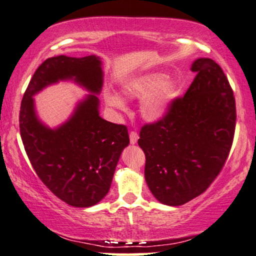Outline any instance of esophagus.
Masks as SVG:
<instances>
[{"mask_svg":"<svg viewBox=\"0 0 256 256\" xmlns=\"http://www.w3.org/2000/svg\"><path fill=\"white\" fill-rule=\"evenodd\" d=\"M138 139H139L138 133H136V131L130 132V142H131L132 145H134V144H136V142H138Z\"/></svg>","mask_w":256,"mask_h":256,"instance_id":"esophagus-1","label":"esophagus"}]
</instances>
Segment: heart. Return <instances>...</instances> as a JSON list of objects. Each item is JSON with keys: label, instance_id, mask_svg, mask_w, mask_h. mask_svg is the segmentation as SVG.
<instances>
[{"label": "heart", "instance_id": "obj_1", "mask_svg": "<svg viewBox=\"0 0 256 256\" xmlns=\"http://www.w3.org/2000/svg\"><path fill=\"white\" fill-rule=\"evenodd\" d=\"M123 92L128 98L142 100L140 114L146 122L154 123L168 114L172 104L180 95V86L170 81L167 74L161 72H150L136 75L125 82ZM104 100L114 109H125V103L116 92H106Z\"/></svg>", "mask_w": 256, "mask_h": 256}]
</instances>
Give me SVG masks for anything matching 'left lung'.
<instances>
[{"label": "left lung", "instance_id": "8db88e82", "mask_svg": "<svg viewBox=\"0 0 256 256\" xmlns=\"http://www.w3.org/2000/svg\"><path fill=\"white\" fill-rule=\"evenodd\" d=\"M196 76L162 120L146 124L138 145L146 156L145 180L160 203L178 206L200 196L224 167L236 130V100L212 59L192 64Z\"/></svg>", "mask_w": 256, "mask_h": 256}]
</instances>
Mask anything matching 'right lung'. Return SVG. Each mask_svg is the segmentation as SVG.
Returning a JSON list of instances; mask_svg holds the SVG:
<instances>
[{
    "instance_id": "obj_1",
    "label": "right lung",
    "mask_w": 256,
    "mask_h": 256,
    "mask_svg": "<svg viewBox=\"0 0 256 256\" xmlns=\"http://www.w3.org/2000/svg\"><path fill=\"white\" fill-rule=\"evenodd\" d=\"M72 80L90 94L56 129L42 124L33 96L48 85ZM103 70L100 56L48 58L34 72L23 96L20 130L25 152L42 183L61 200L89 208L109 192L114 169L130 144L128 128L100 116Z\"/></svg>"
}]
</instances>
